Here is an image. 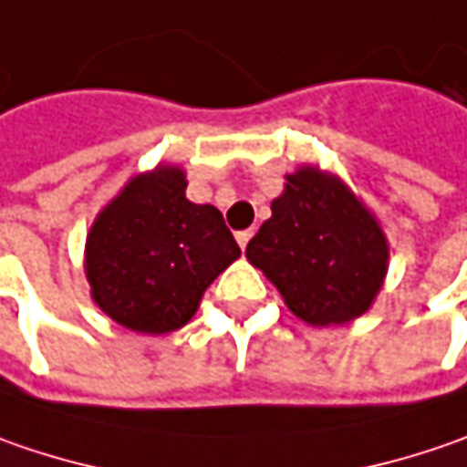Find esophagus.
<instances>
[{"mask_svg": "<svg viewBox=\"0 0 467 467\" xmlns=\"http://www.w3.org/2000/svg\"><path fill=\"white\" fill-rule=\"evenodd\" d=\"M252 234H254L252 228H249V231H239V234H236V242H239V246H242V249H246V244H249V239H252Z\"/></svg>", "mask_w": 467, "mask_h": 467, "instance_id": "obj_1", "label": "esophagus"}]
</instances>
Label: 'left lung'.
<instances>
[{"label": "left lung", "instance_id": "obj_1", "mask_svg": "<svg viewBox=\"0 0 467 467\" xmlns=\"http://www.w3.org/2000/svg\"><path fill=\"white\" fill-rule=\"evenodd\" d=\"M270 210L246 244V260L278 288L285 306L314 327L367 314L385 285L389 244L353 189L306 163L285 173Z\"/></svg>", "mask_w": 467, "mask_h": 467}]
</instances>
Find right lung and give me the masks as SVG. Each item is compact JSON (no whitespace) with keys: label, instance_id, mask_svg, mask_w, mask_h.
Returning <instances> with one entry per match:
<instances>
[{"label":"right lung","instance_id":"1","mask_svg":"<svg viewBox=\"0 0 467 467\" xmlns=\"http://www.w3.org/2000/svg\"><path fill=\"white\" fill-rule=\"evenodd\" d=\"M242 249L221 210L187 200L182 166L132 176L85 239L90 298L117 325L166 335L194 317L207 285Z\"/></svg>","mask_w":467,"mask_h":467}]
</instances>
